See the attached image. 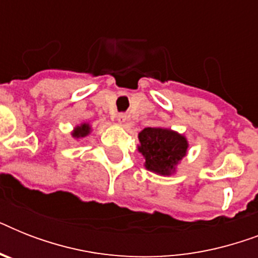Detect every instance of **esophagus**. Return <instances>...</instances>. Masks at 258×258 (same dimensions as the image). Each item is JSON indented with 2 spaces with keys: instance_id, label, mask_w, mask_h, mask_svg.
<instances>
[{
  "instance_id": "esophagus-1",
  "label": "esophagus",
  "mask_w": 258,
  "mask_h": 258,
  "mask_svg": "<svg viewBox=\"0 0 258 258\" xmlns=\"http://www.w3.org/2000/svg\"><path fill=\"white\" fill-rule=\"evenodd\" d=\"M115 120H116L117 123L123 124V123H125V120H127V115H125V113H117L116 116H115Z\"/></svg>"
}]
</instances>
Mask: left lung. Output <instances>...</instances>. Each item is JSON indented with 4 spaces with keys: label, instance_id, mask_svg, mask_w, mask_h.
<instances>
[{
    "label": "left lung",
    "instance_id": "1",
    "mask_svg": "<svg viewBox=\"0 0 258 258\" xmlns=\"http://www.w3.org/2000/svg\"><path fill=\"white\" fill-rule=\"evenodd\" d=\"M138 138L146 169L161 175H170L187 151L186 138L171 130L147 127Z\"/></svg>",
    "mask_w": 258,
    "mask_h": 258
}]
</instances>
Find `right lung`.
<instances>
[{
  "label": "right lung",
  "instance_id": "obj_1",
  "mask_svg": "<svg viewBox=\"0 0 258 258\" xmlns=\"http://www.w3.org/2000/svg\"><path fill=\"white\" fill-rule=\"evenodd\" d=\"M91 133V127H89V124H82V125H78L76 128H75V131L72 133V137L74 138H84L87 137L88 134Z\"/></svg>",
  "mask_w": 258,
  "mask_h": 258
}]
</instances>
